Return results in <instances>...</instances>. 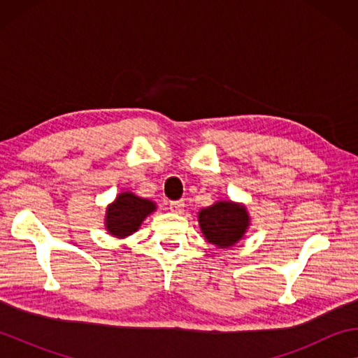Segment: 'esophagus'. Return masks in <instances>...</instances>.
<instances>
[{"instance_id":"obj_1","label":"esophagus","mask_w":358,"mask_h":358,"mask_svg":"<svg viewBox=\"0 0 358 358\" xmlns=\"http://www.w3.org/2000/svg\"><path fill=\"white\" fill-rule=\"evenodd\" d=\"M169 208H171V211H173V213H183L185 202L183 201H173V202L169 203Z\"/></svg>"}]
</instances>
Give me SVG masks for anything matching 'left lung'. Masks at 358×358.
Listing matches in <instances>:
<instances>
[{
	"label": "left lung",
	"mask_w": 358,
	"mask_h": 358,
	"mask_svg": "<svg viewBox=\"0 0 358 358\" xmlns=\"http://www.w3.org/2000/svg\"><path fill=\"white\" fill-rule=\"evenodd\" d=\"M246 210L232 202H216L199 213L201 229L210 243L220 248L232 246L243 237L248 227Z\"/></svg>",
	"instance_id": "left-lung-1"
}]
</instances>
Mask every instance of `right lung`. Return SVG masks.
I'll use <instances>...</instances> for the list:
<instances>
[{"mask_svg": "<svg viewBox=\"0 0 358 358\" xmlns=\"http://www.w3.org/2000/svg\"><path fill=\"white\" fill-rule=\"evenodd\" d=\"M155 208V203L147 199L137 197L131 192L120 194L117 201L107 208L106 224L108 232L117 237L131 235Z\"/></svg>", "mask_w": 358, "mask_h": 358, "instance_id": "obj_1", "label": "right lung"}]
</instances>
